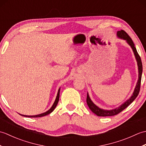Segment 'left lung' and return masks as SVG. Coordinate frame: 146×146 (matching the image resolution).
Segmentation results:
<instances>
[{
	"instance_id": "8db88e82",
	"label": "left lung",
	"mask_w": 146,
	"mask_h": 146,
	"mask_svg": "<svg viewBox=\"0 0 146 146\" xmlns=\"http://www.w3.org/2000/svg\"><path fill=\"white\" fill-rule=\"evenodd\" d=\"M117 36L120 39H122L125 40V41L127 42V44L131 46V48L132 49V51L134 52V54L135 56V60L137 61V66H138V80L136 84L135 87L134 88V92L132 95V96L130 97L129 99L127 100H126L124 103L122 104L119 107H117L114 109L111 110H104L102 108H99L98 106H97L89 97V95L87 93V97H86V103L88 107L90 108L92 112H94L95 114L97 115V116L100 117H107V116H113L119 113L122 110L125 109V108L127 107L129 105L131 104L132 102L134 101L136 97H137L139 95V91H140V87H141V78H142V64L141 57L139 56L138 52L136 49L134 42H133L132 39L130 38V36L125 32L123 30H120L117 31Z\"/></svg>"
}]
</instances>
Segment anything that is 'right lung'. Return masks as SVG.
<instances>
[{"instance_id": "1", "label": "right lung", "mask_w": 146, "mask_h": 146, "mask_svg": "<svg viewBox=\"0 0 146 146\" xmlns=\"http://www.w3.org/2000/svg\"><path fill=\"white\" fill-rule=\"evenodd\" d=\"M60 88H59V90H58L57 96H56V97L55 101L54 102L53 105H52V107L50 108H49V109L48 111H45V112H44V113L38 114V115H23V114H20V113H19V115H22V116L26 117H41L47 115L51 113L52 111L54 110V108H56V105H57V104L58 103L59 98H60Z\"/></svg>"}]
</instances>
